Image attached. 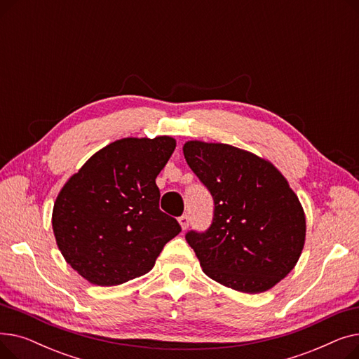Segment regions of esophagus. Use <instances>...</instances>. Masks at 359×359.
Returning a JSON list of instances; mask_svg holds the SVG:
<instances>
[{
    "label": "esophagus",
    "mask_w": 359,
    "mask_h": 359,
    "mask_svg": "<svg viewBox=\"0 0 359 359\" xmlns=\"http://www.w3.org/2000/svg\"><path fill=\"white\" fill-rule=\"evenodd\" d=\"M179 222H180V225H182V229L183 230H186L187 227H189V222H191V218H189V215H182L180 218H179Z\"/></svg>",
    "instance_id": "34e87169"
}]
</instances>
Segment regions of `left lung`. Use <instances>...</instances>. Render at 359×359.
<instances>
[{"label": "left lung", "mask_w": 359, "mask_h": 359, "mask_svg": "<svg viewBox=\"0 0 359 359\" xmlns=\"http://www.w3.org/2000/svg\"><path fill=\"white\" fill-rule=\"evenodd\" d=\"M183 154L214 199L210 229L184 236L203 272L248 294L276 285L306 240L303 206L287 179L269 161L227 144L189 141Z\"/></svg>", "instance_id": "1"}]
</instances>
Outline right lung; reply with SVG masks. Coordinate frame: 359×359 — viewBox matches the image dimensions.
I'll return each instance as SVG.
<instances>
[{"label": "right lung", "instance_id": "right-lung-1", "mask_svg": "<svg viewBox=\"0 0 359 359\" xmlns=\"http://www.w3.org/2000/svg\"><path fill=\"white\" fill-rule=\"evenodd\" d=\"M170 137L109 144L62 187L53 205L56 244L94 285H119L153 269L182 227L164 214L156 177L172 157Z\"/></svg>", "mask_w": 359, "mask_h": 359}]
</instances>
